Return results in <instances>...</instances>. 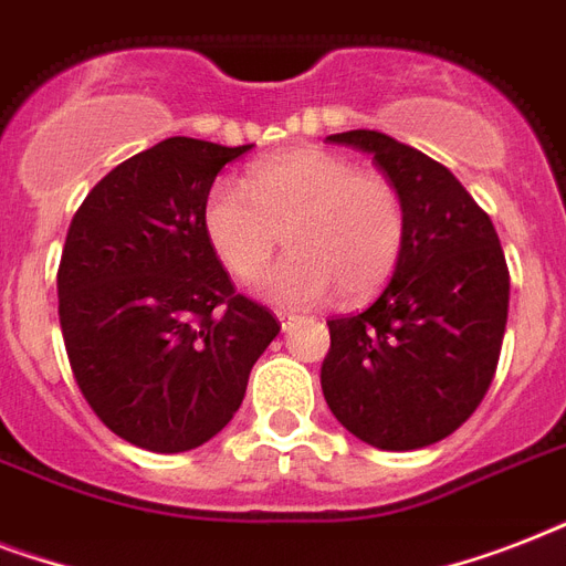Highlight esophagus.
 <instances>
[{
	"instance_id": "esophagus-1",
	"label": "esophagus",
	"mask_w": 566,
	"mask_h": 566,
	"mask_svg": "<svg viewBox=\"0 0 566 566\" xmlns=\"http://www.w3.org/2000/svg\"><path fill=\"white\" fill-rule=\"evenodd\" d=\"M300 319H302L300 314H291V311H279V323H282V332H293Z\"/></svg>"
}]
</instances>
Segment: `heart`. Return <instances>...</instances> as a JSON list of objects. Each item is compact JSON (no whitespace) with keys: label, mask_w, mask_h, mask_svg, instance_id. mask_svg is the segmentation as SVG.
Returning a JSON list of instances; mask_svg holds the SVG:
<instances>
[{"label":"heart","mask_w":566,"mask_h":566,"mask_svg":"<svg viewBox=\"0 0 566 566\" xmlns=\"http://www.w3.org/2000/svg\"><path fill=\"white\" fill-rule=\"evenodd\" d=\"M199 220L217 261L238 279L270 261L284 231L291 255L252 282L255 296L282 308H311L335 291L346 302L367 300L405 249V208L394 185L317 146L258 161L247 188L217 179Z\"/></svg>","instance_id":"1"}]
</instances>
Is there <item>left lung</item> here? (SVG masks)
I'll list each match as a JSON object with an SVG mask.
<instances>
[{
    "mask_svg": "<svg viewBox=\"0 0 566 566\" xmlns=\"http://www.w3.org/2000/svg\"><path fill=\"white\" fill-rule=\"evenodd\" d=\"M328 140L370 155L394 185L405 249L370 308L328 319L323 396L370 447H431L479 408L496 373L511 287L500 238L464 185L420 149L370 128Z\"/></svg>",
    "mask_w": 566,
    "mask_h": 566,
    "instance_id": "1",
    "label": "left lung"
}]
</instances>
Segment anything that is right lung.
<instances>
[{"instance_id":"obj_1","label":"right lung","mask_w":566,"mask_h":566,"mask_svg":"<svg viewBox=\"0 0 566 566\" xmlns=\"http://www.w3.org/2000/svg\"><path fill=\"white\" fill-rule=\"evenodd\" d=\"M249 149L167 137L114 167L66 231L70 367L96 417L149 452H188L226 429L282 328L234 293L199 220L217 172Z\"/></svg>"}]
</instances>
